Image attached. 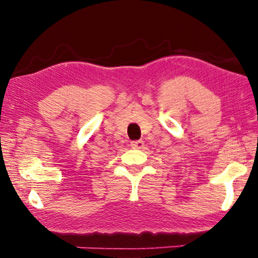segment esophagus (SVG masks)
I'll list each match as a JSON object with an SVG mask.
<instances>
[{
	"label": "esophagus",
	"instance_id": "34e87169",
	"mask_svg": "<svg viewBox=\"0 0 258 258\" xmlns=\"http://www.w3.org/2000/svg\"><path fill=\"white\" fill-rule=\"evenodd\" d=\"M131 146H132V148H134V149H142L143 146H145V142L141 141V140H139V141L131 142Z\"/></svg>",
	"mask_w": 258,
	"mask_h": 258
}]
</instances>
